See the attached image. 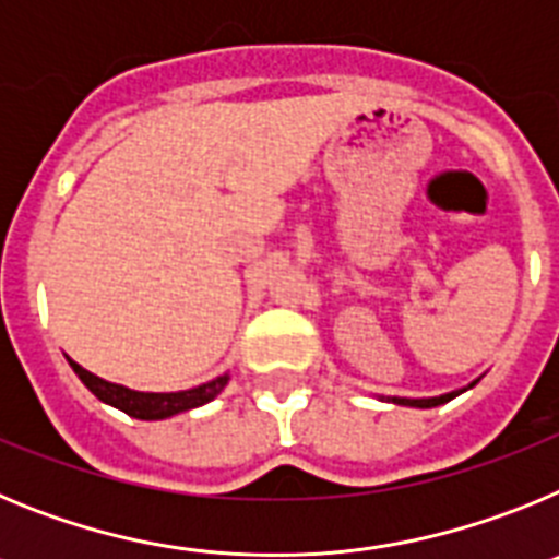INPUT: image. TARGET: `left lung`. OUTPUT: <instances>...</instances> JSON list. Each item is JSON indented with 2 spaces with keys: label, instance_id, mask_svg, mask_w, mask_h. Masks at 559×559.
<instances>
[{
  "label": "left lung",
  "instance_id": "left-lung-1",
  "mask_svg": "<svg viewBox=\"0 0 559 559\" xmlns=\"http://www.w3.org/2000/svg\"><path fill=\"white\" fill-rule=\"evenodd\" d=\"M471 386H476V383H471ZM464 392V389H462ZM462 392H451V394H439V397H423V400H408V397H392V403H397V406H414V408H433V406H442V403H448V400H453L456 394Z\"/></svg>",
  "mask_w": 559,
  "mask_h": 559
}]
</instances>
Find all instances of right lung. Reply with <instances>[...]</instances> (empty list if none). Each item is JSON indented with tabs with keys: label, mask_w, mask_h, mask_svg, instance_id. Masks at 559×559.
I'll return each instance as SVG.
<instances>
[{
	"label": "right lung",
	"mask_w": 559,
	"mask_h": 559,
	"mask_svg": "<svg viewBox=\"0 0 559 559\" xmlns=\"http://www.w3.org/2000/svg\"><path fill=\"white\" fill-rule=\"evenodd\" d=\"M69 367L75 369L78 378L83 380V386L95 394L97 400H103L108 406L120 408L128 417L136 419H165L173 417V414L204 406L212 397H218L221 389H224L226 380H229V374H221V378L210 380L204 386L187 389V392H133V389L117 386V383H108V380L86 372V369H83L81 364H75V360H69Z\"/></svg>",
	"instance_id": "add662e5"
}]
</instances>
